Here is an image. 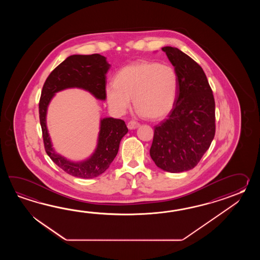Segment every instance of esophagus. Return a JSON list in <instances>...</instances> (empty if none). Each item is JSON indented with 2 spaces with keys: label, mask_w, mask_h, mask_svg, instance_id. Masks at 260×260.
Returning <instances> with one entry per match:
<instances>
[{
  "label": "esophagus",
  "mask_w": 260,
  "mask_h": 260,
  "mask_svg": "<svg viewBox=\"0 0 260 260\" xmlns=\"http://www.w3.org/2000/svg\"><path fill=\"white\" fill-rule=\"evenodd\" d=\"M139 125H140V123L137 122V121H130V122L127 123V127L129 128V129H136V128H138Z\"/></svg>",
  "instance_id": "1"
}]
</instances>
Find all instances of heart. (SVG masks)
<instances>
[{
  "mask_svg": "<svg viewBox=\"0 0 260 260\" xmlns=\"http://www.w3.org/2000/svg\"><path fill=\"white\" fill-rule=\"evenodd\" d=\"M179 87L177 72L173 67L153 61L139 60L117 72L113 84L106 87V99L111 109L124 113L135 107L149 119H161L171 112Z\"/></svg>",
  "mask_w": 260,
  "mask_h": 260,
  "instance_id": "heart-1",
  "label": "heart"
}]
</instances>
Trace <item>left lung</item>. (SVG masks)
<instances>
[{"label":"left lung","mask_w":260,"mask_h":260,"mask_svg":"<svg viewBox=\"0 0 260 260\" xmlns=\"http://www.w3.org/2000/svg\"><path fill=\"white\" fill-rule=\"evenodd\" d=\"M166 52L179 79L177 101L164 121L155 125L149 154L170 173L188 171L199 164L216 133L215 99L204 70L176 47Z\"/></svg>","instance_id":"obj_1"}]
</instances>
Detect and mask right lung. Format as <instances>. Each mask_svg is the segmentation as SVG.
I'll return each mask as SVG.
<instances>
[{"label": "right lung", "mask_w": 260, "mask_h": 260, "mask_svg": "<svg viewBox=\"0 0 260 260\" xmlns=\"http://www.w3.org/2000/svg\"><path fill=\"white\" fill-rule=\"evenodd\" d=\"M109 68L105 56L100 54L71 55L50 73L43 86L39 116L44 149L56 166L73 177L93 178L104 173L116 157L121 139L128 132L126 124L121 119L101 120L99 143L94 154L82 162H72L52 149L45 122L47 106L55 93L70 87L85 89L96 99L105 100L106 73Z\"/></svg>", "instance_id": "obj_1"}]
</instances>
